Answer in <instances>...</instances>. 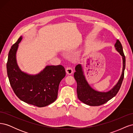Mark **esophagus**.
<instances>
[{
	"mask_svg": "<svg viewBox=\"0 0 133 133\" xmlns=\"http://www.w3.org/2000/svg\"><path fill=\"white\" fill-rule=\"evenodd\" d=\"M65 71H66V73L68 74H69V75H70V74H71L72 73H73V69H72V68H70V67H67L66 68Z\"/></svg>",
	"mask_w": 133,
	"mask_h": 133,
	"instance_id": "1",
	"label": "esophagus"
}]
</instances>
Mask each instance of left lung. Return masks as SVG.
I'll return each instance as SVG.
<instances>
[{
  "label": "left lung",
  "instance_id": "1",
  "mask_svg": "<svg viewBox=\"0 0 133 133\" xmlns=\"http://www.w3.org/2000/svg\"><path fill=\"white\" fill-rule=\"evenodd\" d=\"M114 46L116 50L122 56L123 70L117 84L110 90L107 92H100L92 89L87 81L81 64H78L75 66L76 71L74 74V76L77 83L76 91L78 98L84 104L90 106L101 105L114 97L118 92L124 79V70L125 68V57L124 54L122 45L119 40H116Z\"/></svg>",
  "mask_w": 133,
  "mask_h": 133
}]
</instances>
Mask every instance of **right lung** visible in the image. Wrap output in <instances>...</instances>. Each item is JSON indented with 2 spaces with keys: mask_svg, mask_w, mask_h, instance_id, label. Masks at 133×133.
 <instances>
[{
  "mask_svg": "<svg viewBox=\"0 0 133 133\" xmlns=\"http://www.w3.org/2000/svg\"><path fill=\"white\" fill-rule=\"evenodd\" d=\"M22 37L11 47L6 63L7 74L14 93L24 102L44 107L57 99L59 85L66 73L61 65H47L38 74L22 71L17 64L16 53Z\"/></svg>",
  "mask_w": 133,
  "mask_h": 133,
  "instance_id": "add662e5",
  "label": "right lung"
}]
</instances>
